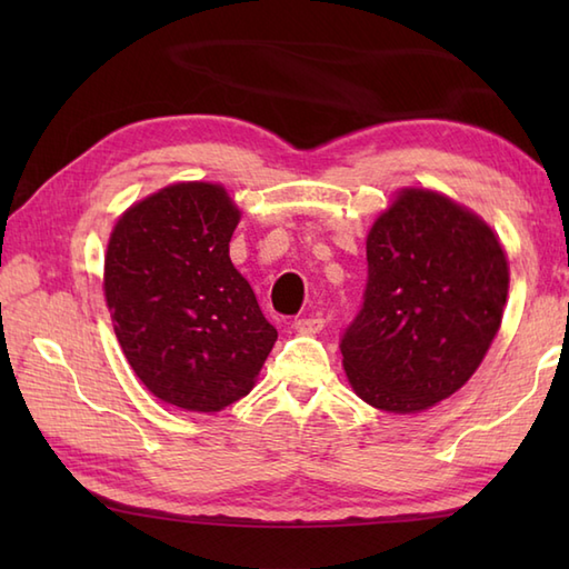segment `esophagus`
Here are the masks:
<instances>
[{"label": "esophagus", "mask_w": 569, "mask_h": 569, "mask_svg": "<svg viewBox=\"0 0 569 569\" xmlns=\"http://www.w3.org/2000/svg\"><path fill=\"white\" fill-rule=\"evenodd\" d=\"M293 328L300 332V335H316L325 328V318L320 316V312H312V316H300L296 318Z\"/></svg>", "instance_id": "34e87169"}]
</instances>
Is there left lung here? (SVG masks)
<instances>
[{
    "instance_id": "left-lung-1",
    "label": "left lung",
    "mask_w": 569,
    "mask_h": 569,
    "mask_svg": "<svg viewBox=\"0 0 569 569\" xmlns=\"http://www.w3.org/2000/svg\"><path fill=\"white\" fill-rule=\"evenodd\" d=\"M367 288L340 340L359 398L418 413L469 381L499 332L509 263L477 214L403 190L367 239Z\"/></svg>"
}]
</instances>
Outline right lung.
Wrapping results in <instances>:
<instances>
[{
  "mask_svg": "<svg viewBox=\"0 0 569 569\" xmlns=\"http://www.w3.org/2000/svg\"><path fill=\"white\" fill-rule=\"evenodd\" d=\"M237 222L224 188L178 183L127 210L107 244L117 340L171 406L212 413L239 401L278 337L229 259Z\"/></svg>",
  "mask_w": 569,
  "mask_h": 569,
  "instance_id": "add662e5",
  "label": "right lung"
}]
</instances>
